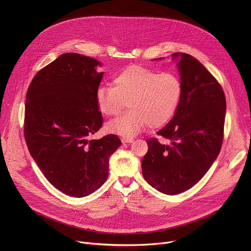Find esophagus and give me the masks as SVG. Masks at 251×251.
I'll use <instances>...</instances> for the list:
<instances>
[{
	"instance_id": "34e87169",
	"label": "esophagus",
	"mask_w": 251,
	"mask_h": 251,
	"mask_svg": "<svg viewBox=\"0 0 251 251\" xmlns=\"http://www.w3.org/2000/svg\"><path fill=\"white\" fill-rule=\"evenodd\" d=\"M121 141L123 144H125V143H132L134 141V139L133 138H122Z\"/></svg>"
}]
</instances>
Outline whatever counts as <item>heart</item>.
<instances>
[{"label":"heart","instance_id":"1","mask_svg":"<svg viewBox=\"0 0 251 251\" xmlns=\"http://www.w3.org/2000/svg\"><path fill=\"white\" fill-rule=\"evenodd\" d=\"M183 94L182 81L173 73H162L139 65L129 66L113 78L112 86H99L95 98L105 116L117 115L125 106L129 110L106 124V130L134 137L147 125L167 124L176 111Z\"/></svg>","mask_w":251,"mask_h":251}]
</instances>
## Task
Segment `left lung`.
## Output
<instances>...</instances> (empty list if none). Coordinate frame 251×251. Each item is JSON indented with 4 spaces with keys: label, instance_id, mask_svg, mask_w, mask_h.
<instances>
[{
    "label": "left lung",
    "instance_id": "obj_1",
    "mask_svg": "<svg viewBox=\"0 0 251 251\" xmlns=\"http://www.w3.org/2000/svg\"><path fill=\"white\" fill-rule=\"evenodd\" d=\"M176 61L183 94L171 121L157 132L171 144L147 140L142 160L143 176L157 191L181 194L195 186L217 160L224 139L226 102L224 90L207 69L184 52ZM161 58H155L159 60Z\"/></svg>",
    "mask_w": 251,
    "mask_h": 251
}]
</instances>
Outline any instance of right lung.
Wrapping results in <instances>:
<instances>
[{
  "instance_id": "add662e5",
  "label": "right lung",
  "mask_w": 251,
  "mask_h": 251,
  "mask_svg": "<svg viewBox=\"0 0 251 251\" xmlns=\"http://www.w3.org/2000/svg\"><path fill=\"white\" fill-rule=\"evenodd\" d=\"M101 62L76 52L59 55L31 80L25 96V138L30 156L63 194L83 198L108 177L116 135L88 140L102 126L96 90Z\"/></svg>"
}]
</instances>
